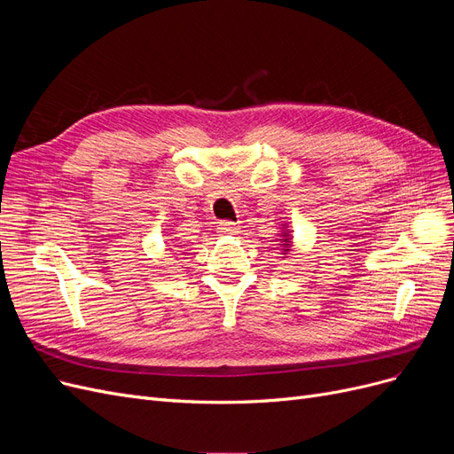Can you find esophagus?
I'll use <instances>...</instances> for the list:
<instances>
[{"label": "esophagus", "mask_w": 454, "mask_h": 454, "mask_svg": "<svg viewBox=\"0 0 454 454\" xmlns=\"http://www.w3.org/2000/svg\"><path fill=\"white\" fill-rule=\"evenodd\" d=\"M217 229H219V232H222V235H235V232H239V225L232 223V222H219Z\"/></svg>", "instance_id": "34e87169"}]
</instances>
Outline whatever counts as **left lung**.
Returning <instances> with one entry per match:
<instances>
[{
	"label": "left lung",
	"instance_id": "1",
	"mask_svg": "<svg viewBox=\"0 0 454 454\" xmlns=\"http://www.w3.org/2000/svg\"><path fill=\"white\" fill-rule=\"evenodd\" d=\"M282 237H284V240H282V242H284V244H282V248H284V252L287 254V252H290V248H292V240H290V235H287V232H284Z\"/></svg>",
	"mask_w": 454,
	"mask_h": 454
}]
</instances>
